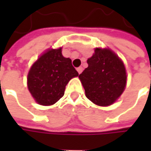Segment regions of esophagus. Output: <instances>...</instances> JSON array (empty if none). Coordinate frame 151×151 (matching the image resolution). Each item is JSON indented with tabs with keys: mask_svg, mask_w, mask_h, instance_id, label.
<instances>
[{
	"mask_svg": "<svg viewBox=\"0 0 151 151\" xmlns=\"http://www.w3.org/2000/svg\"><path fill=\"white\" fill-rule=\"evenodd\" d=\"M77 71H78V73L80 74V73H82V71H83V68H82L81 66H80V67H78V68H77Z\"/></svg>",
	"mask_w": 151,
	"mask_h": 151,
	"instance_id": "34e87169",
	"label": "esophagus"
}]
</instances>
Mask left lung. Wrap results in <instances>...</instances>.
I'll return each mask as SVG.
<instances>
[{
	"label": "left lung",
	"mask_w": 151,
	"mask_h": 151,
	"mask_svg": "<svg viewBox=\"0 0 151 151\" xmlns=\"http://www.w3.org/2000/svg\"><path fill=\"white\" fill-rule=\"evenodd\" d=\"M87 64L88 67L78 76L86 98L98 106L112 105L126 86L123 62L110 49L96 48Z\"/></svg>",
	"instance_id": "1"
}]
</instances>
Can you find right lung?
Here are the masks:
<instances>
[{
  "mask_svg": "<svg viewBox=\"0 0 151 151\" xmlns=\"http://www.w3.org/2000/svg\"><path fill=\"white\" fill-rule=\"evenodd\" d=\"M77 76L72 60L63 57L62 48L50 49L32 65L28 88L38 104L53 105L64 96L67 83Z\"/></svg>",
  "mask_w": 151,
  "mask_h": 151,
  "instance_id": "add662e5",
  "label": "right lung"
}]
</instances>
